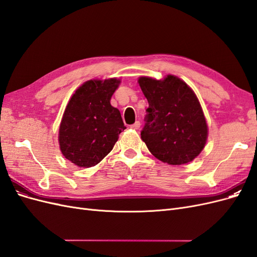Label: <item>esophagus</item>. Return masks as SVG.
<instances>
[{
    "label": "esophagus",
    "instance_id": "obj_1",
    "mask_svg": "<svg viewBox=\"0 0 257 257\" xmlns=\"http://www.w3.org/2000/svg\"><path fill=\"white\" fill-rule=\"evenodd\" d=\"M131 127L133 128V130H138L139 127H141V122H139V121H136L134 124H132Z\"/></svg>",
    "mask_w": 257,
    "mask_h": 257
}]
</instances>
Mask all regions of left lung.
Returning <instances> with one entry per match:
<instances>
[{
	"instance_id": "1",
	"label": "left lung",
	"mask_w": 257,
	"mask_h": 257,
	"mask_svg": "<svg viewBox=\"0 0 257 257\" xmlns=\"http://www.w3.org/2000/svg\"><path fill=\"white\" fill-rule=\"evenodd\" d=\"M138 83L149 103L141 134L149 151L169 165L186 164L198 157L208 126L195 93L174 75L163 80L141 77Z\"/></svg>"
}]
</instances>
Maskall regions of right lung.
I'll return each mask as SVG.
<instances>
[{
	"label": "right lung",
	"mask_w": 257,
	"mask_h": 257,
	"mask_svg": "<svg viewBox=\"0 0 257 257\" xmlns=\"http://www.w3.org/2000/svg\"><path fill=\"white\" fill-rule=\"evenodd\" d=\"M120 80H89L76 90L65 108L59 144L65 159L79 167H92L109 153L126 127L110 98Z\"/></svg>",
	"instance_id": "obj_1"
}]
</instances>
